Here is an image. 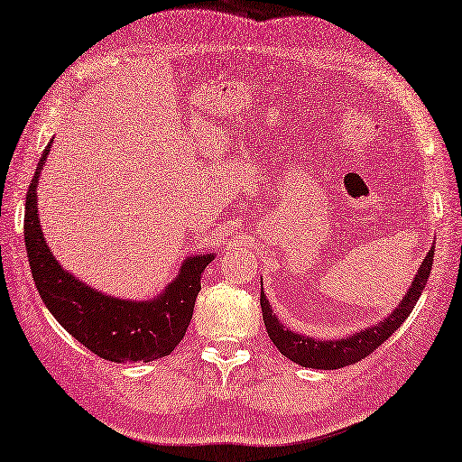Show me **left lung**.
Masks as SVG:
<instances>
[{"label": "left lung", "instance_id": "8db88e82", "mask_svg": "<svg viewBox=\"0 0 462 462\" xmlns=\"http://www.w3.org/2000/svg\"><path fill=\"white\" fill-rule=\"evenodd\" d=\"M433 253L435 249L431 246V251L423 258V263L418 270V274H415L411 286L408 288V294L402 298L396 310H392L388 316L384 319H380L378 323L370 325V328H365V329H358L356 333L343 337V339L323 341V339H316V337L288 329L286 325L280 323V319L274 316L273 308H270V301L266 300L264 290L261 288L263 319H264L270 341L276 345L278 351L286 358L306 368L335 370V368H343L346 365L363 361L365 356L376 351V348L410 318L413 306L418 303L421 291L427 284V278H430L431 266H433Z\"/></svg>", "mask_w": 462, "mask_h": 462}]
</instances>
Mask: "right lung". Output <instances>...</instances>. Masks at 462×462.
<instances>
[{"label":"right lung","mask_w":462,"mask_h":462,"mask_svg":"<svg viewBox=\"0 0 462 462\" xmlns=\"http://www.w3.org/2000/svg\"><path fill=\"white\" fill-rule=\"evenodd\" d=\"M52 139L44 146L25 199V246L44 306L78 343L111 363H151L171 355L192 319L201 274L213 253L189 254L178 276L151 300L107 296L69 273L51 253L39 221L37 186Z\"/></svg>","instance_id":"1"}]
</instances>
